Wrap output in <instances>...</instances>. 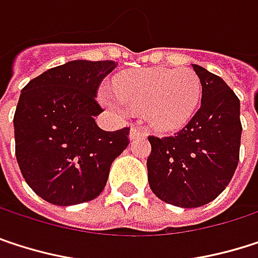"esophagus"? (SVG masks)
Instances as JSON below:
<instances>
[{
    "mask_svg": "<svg viewBox=\"0 0 258 258\" xmlns=\"http://www.w3.org/2000/svg\"><path fill=\"white\" fill-rule=\"evenodd\" d=\"M146 137V132L143 129H138V127H132L131 132H129V138L131 140H135V138H144Z\"/></svg>",
    "mask_w": 258,
    "mask_h": 258,
    "instance_id": "1",
    "label": "esophagus"
}]
</instances>
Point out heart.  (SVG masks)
Returning <instances> with one entry per match:
<instances>
[{"mask_svg": "<svg viewBox=\"0 0 258 258\" xmlns=\"http://www.w3.org/2000/svg\"><path fill=\"white\" fill-rule=\"evenodd\" d=\"M201 81L191 69H143L118 78L114 93L100 91V100L120 117L144 112L161 132L182 129L200 105Z\"/></svg>", "mask_w": 258, "mask_h": 258, "instance_id": "b5f03b06", "label": "heart"}]
</instances>
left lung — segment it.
I'll use <instances>...</instances> for the list:
<instances>
[{
	"mask_svg": "<svg viewBox=\"0 0 258 258\" xmlns=\"http://www.w3.org/2000/svg\"><path fill=\"white\" fill-rule=\"evenodd\" d=\"M201 81V106L174 137H150L147 159L153 194L177 207H200L225 189L240 147V102L225 81L192 64Z\"/></svg>",
	"mask_w": 258,
	"mask_h": 258,
	"instance_id": "left-lung-1",
	"label": "left lung"
}]
</instances>
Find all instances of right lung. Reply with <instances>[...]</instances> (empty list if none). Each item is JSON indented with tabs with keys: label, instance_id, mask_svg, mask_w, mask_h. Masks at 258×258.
Listing matches in <instances>:
<instances>
[{
	"label": "right lung",
	"instance_id": "obj_1",
	"mask_svg": "<svg viewBox=\"0 0 258 258\" xmlns=\"http://www.w3.org/2000/svg\"><path fill=\"white\" fill-rule=\"evenodd\" d=\"M115 61L75 60L48 69L21 91L13 126L16 159L28 186L55 206L94 200L114 159L129 144V129H100L94 100Z\"/></svg>",
	"mask_w": 258,
	"mask_h": 258
}]
</instances>
